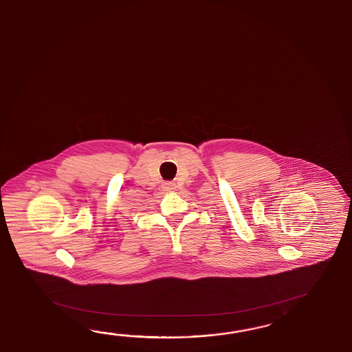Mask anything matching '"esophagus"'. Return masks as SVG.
Masks as SVG:
<instances>
[{
  "label": "esophagus",
  "instance_id": "1",
  "mask_svg": "<svg viewBox=\"0 0 352 352\" xmlns=\"http://www.w3.org/2000/svg\"><path fill=\"white\" fill-rule=\"evenodd\" d=\"M164 190L168 191V190H173V184H164Z\"/></svg>",
  "mask_w": 352,
  "mask_h": 352
}]
</instances>
